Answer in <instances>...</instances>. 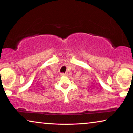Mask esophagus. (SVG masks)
I'll use <instances>...</instances> for the list:
<instances>
[{
    "label": "esophagus",
    "instance_id": "esophagus-1",
    "mask_svg": "<svg viewBox=\"0 0 133 133\" xmlns=\"http://www.w3.org/2000/svg\"><path fill=\"white\" fill-rule=\"evenodd\" d=\"M61 75L62 76H68V74L67 73H61Z\"/></svg>",
    "mask_w": 133,
    "mask_h": 133
}]
</instances>
